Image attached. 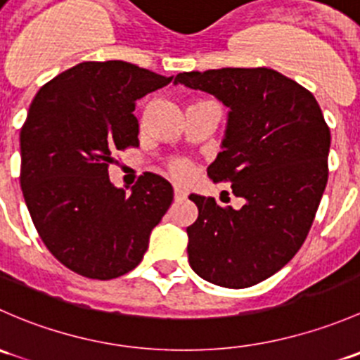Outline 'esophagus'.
<instances>
[{"instance_id":"esophagus-1","label":"esophagus","mask_w":360,"mask_h":360,"mask_svg":"<svg viewBox=\"0 0 360 360\" xmlns=\"http://www.w3.org/2000/svg\"><path fill=\"white\" fill-rule=\"evenodd\" d=\"M186 197H188V193L183 190V188L174 186V198H176V200H184Z\"/></svg>"}]
</instances>
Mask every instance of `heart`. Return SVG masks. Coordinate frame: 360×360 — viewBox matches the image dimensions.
I'll return each instance as SVG.
<instances>
[{
  "mask_svg": "<svg viewBox=\"0 0 360 360\" xmlns=\"http://www.w3.org/2000/svg\"><path fill=\"white\" fill-rule=\"evenodd\" d=\"M169 169L170 174H172L176 179H186V177L190 176V165H188V162H184V160H172V162L169 163Z\"/></svg>",
  "mask_w": 360,
  "mask_h": 360,
  "instance_id": "b5f03b06",
  "label": "heart"
}]
</instances>
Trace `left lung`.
<instances>
[{
  "instance_id": "1",
  "label": "left lung",
  "mask_w": 360,
  "mask_h": 360,
  "mask_svg": "<svg viewBox=\"0 0 360 360\" xmlns=\"http://www.w3.org/2000/svg\"><path fill=\"white\" fill-rule=\"evenodd\" d=\"M174 83L230 108L223 151L207 174L244 198L233 209L191 195L198 217L186 228L190 266L223 288L259 284L303 245L328 184L331 132L321 106L307 89L268 68L179 72Z\"/></svg>"
}]
</instances>
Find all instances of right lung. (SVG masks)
<instances>
[{"instance_id":"add662e5","label":"right lung","mask_w":360,"mask_h":360,"mask_svg":"<svg viewBox=\"0 0 360 360\" xmlns=\"http://www.w3.org/2000/svg\"><path fill=\"white\" fill-rule=\"evenodd\" d=\"M174 76L123 63H82L39 89L20 130V188L46 249L69 270L110 281L134 270L174 198L146 172L130 193L108 176L112 155L139 146L136 101Z\"/></svg>"}]
</instances>
